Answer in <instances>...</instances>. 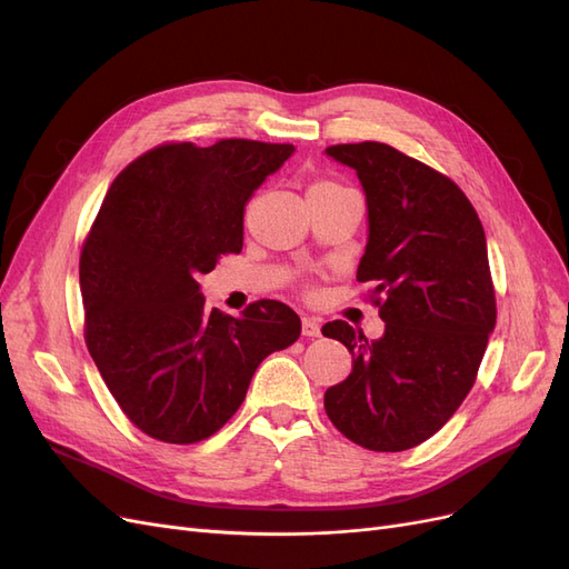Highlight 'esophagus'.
I'll return each instance as SVG.
<instances>
[{
  "mask_svg": "<svg viewBox=\"0 0 569 569\" xmlns=\"http://www.w3.org/2000/svg\"><path fill=\"white\" fill-rule=\"evenodd\" d=\"M301 330H303V337H320V320L318 318H303L301 322Z\"/></svg>",
  "mask_w": 569,
  "mask_h": 569,
  "instance_id": "esophagus-1",
  "label": "esophagus"
}]
</instances>
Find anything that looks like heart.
Masks as SVG:
<instances>
[{
  "label": "heart",
  "instance_id": "obj_1",
  "mask_svg": "<svg viewBox=\"0 0 569 569\" xmlns=\"http://www.w3.org/2000/svg\"><path fill=\"white\" fill-rule=\"evenodd\" d=\"M322 187H337L335 182H316L311 189H322Z\"/></svg>",
  "mask_w": 569,
  "mask_h": 569
}]
</instances>
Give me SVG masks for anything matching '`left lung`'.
Returning a JSON list of instances; mask_svg holds the SVG:
<instances>
[{
	"instance_id": "1",
	"label": "left lung",
	"mask_w": 569,
	"mask_h": 569,
	"mask_svg": "<svg viewBox=\"0 0 569 569\" xmlns=\"http://www.w3.org/2000/svg\"><path fill=\"white\" fill-rule=\"evenodd\" d=\"M325 153L363 184L368 244L356 278L372 282L387 322L372 341L343 320L322 327L353 356L325 410L363 449L406 451L449 422L485 358L496 325L485 228L453 180L399 149L358 142Z\"/></svg>"
}]
</instances>
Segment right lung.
<instances>
[{
  "instance_id": "add662e5",
  "label": "right lung",
  "mask_w": 569,
  "mask_h": 569,
  "mask_svg": "<svg viewBox=\"0 0 569 569\" xmlns=\"http://www.w3.org/2000/svg\"><path fill=\"white\" fill-rule=\"evenodd\" d=\"M291 144H161L134 159L101 201L80 253L84 341L132 425L168 443L209 439L242 406L301 320L263 299L232 318L209 311L199 278L244 244V206Z\"/></svg>"
}]
</instances>
